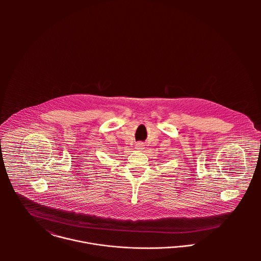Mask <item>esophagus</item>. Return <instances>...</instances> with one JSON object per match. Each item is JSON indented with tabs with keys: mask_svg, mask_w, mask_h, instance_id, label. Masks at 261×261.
I'll use <instances>...</instances> for the list:
<instances>
[{
	"mask_svg": "<svg viewBox=\"0 0 261 261\" xmlns=\"http://www.w3.org/2000/svg\"><path fill=\"white\" fill-rule=\"evenodd\" d=\"M142 146H143V144H138V148H142Z\"/></svg>",
	"mask_w": 261,
	"mask_h": 261,
	"instance_id": "esophagus-1",
	"label": "esophagus"
}]
</instances>
